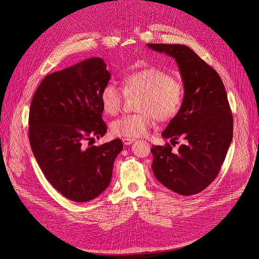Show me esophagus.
Listing matches in <instances>:
<instances>
[{
	"instance_id": "esophagus-1",
	"label": "esophagus",
	"mask_w": 259,
	"mask_h": 259,
	"mask_svg": "<svg viewBox=\"0 0 259 259\" xmlns=\"http://www.w3.org/2000/svg\"><path fill=\"white\" fill-rule=\"evenodd\" d=\"M122 141V143H124V145L125 146H129V145H131V144H133L134 143V140L133 139H122L121 140Z\"/></svg>"
}]
</instances>
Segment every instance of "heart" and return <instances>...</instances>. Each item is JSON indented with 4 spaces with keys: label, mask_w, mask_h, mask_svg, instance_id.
Returning a JSON list of instances; mask_svg holds the SVG:
<instances>
[{
    "label": "heart",
    "mask_w": 259,
    "mask_h": 259,
    "mask_svg": "<svg viewBox=\"0 0 259 259\" xmlns=\"http://www.w3.org/2000/svg\"><path fill=\"white\" fill-rule=\"evenodd\" d=\"M122 90L127 95L140 93V112L127 114L112 121L111 132L120 138H140L146 135L158 120H168L179 112L184 100V85L179 77L169 75L156 67L128 73L122 78ZM105 113L115 115L119 112L122 93L113 84L104 86L100 95Z\"/></svg>",
    "instance_id": "heart-1"
}]
</instances>
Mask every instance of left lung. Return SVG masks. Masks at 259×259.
<instances>
[{
	"mask_svg": "<svg viewBox=\"0 0 259 259\" xmlns=\"http://www.w3.org/2000/svg\"><path fill=\"white\" fill-rule=\"evenodd\" d=\"M165 53L179 66L184 100L161 133L171 141L185 143L174 152L170 144L152 146L155 179L181 195L206 189L217 176L233 138V117L223 81L217 72L185 45L147 44Z\"/></svg>",
	"mask_w": 259,
	"mask_h": 259,
	"instance_id": "1",
	"label": "left lung"
}]
</instances>
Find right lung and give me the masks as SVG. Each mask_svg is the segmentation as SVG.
Wrapping results in <instances>:
<instances>
[{
    "label": "right lung",
    "instance_id": "obj_1",
    "mask_svg": "<svg viewBox=\"0 0 259 259\" xmlns=\"http://www.w3.org/2000/svg\"><path fill=\"white\" fill-rule=\"evenodd\" d=\"M110 77L102 58H90L46 75L31 101L33 155L52 187L76 202L105 191L122 150L119 139L99 147L84 145L107 131L100 95Z\"/></svg>",
    "mask_w": 259,
    "mask_h": 259
}]
</instances>
